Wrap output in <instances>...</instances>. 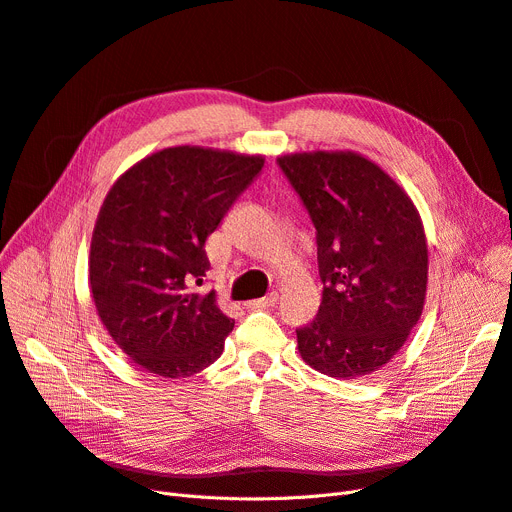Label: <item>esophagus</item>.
I'll list each match as a JSON object with an SVG mask.
<instances>
[{
  "label": "esophagus",
  "instance_id": "esophagus-1",
  "mask_svg": "<svg viewBox=\"0 0 512 512\" xmlns=\"http://www.w3.org/2000/svg\"><path fill=\"white\" fill-rule=\"evenodd\" d=\"M276 303H278V293H270L268 297H263V299L249 301L247 307H249V309H263V307H272V305H276Z\"/></svg>",
  "mask_w": 512,
  "mask_h": 512
}]
</instances>
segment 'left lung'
<instances>
[{
	"label": "left lung",
	"instance_id": "1",
	"mask_svg": "<svg viewBox=\"0 0 512 512\" xmlns=\"http://www.w3.org/2000/svg\"><path fill=\"white\" fill-rule=\"evenodd\" d=\"M278 165L316 226L324 284L318 316L297 330L299 353L332 379H360L402 349L422 316V219L408 192L360 152H295Z\"/></svg>",
	"mask_w": 512,
	"mask_h": 512
}]
</instances>
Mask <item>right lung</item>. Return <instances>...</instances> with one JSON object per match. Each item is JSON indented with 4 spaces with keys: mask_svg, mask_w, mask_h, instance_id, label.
Masks as SVG:
<instances>
[{
    "mask_svg": "<svg viewBox=\"0 0 512 512\" xmlns=\"http://www.w3.org/2000/svg\"><path fill=\"white\" fill-rule=\"evenodd\" d=\"M261 154L173 146L131 165L108 190L90 247V288L108 335L163 379L211 366L234 320L215 291L205 240L263 167Z\"/></svg>",
    "mask_w": 512,
    "mask_h": 512,
    "instance_id": "right-lung-1",
    "label": "right lung"
}]
</instances>
